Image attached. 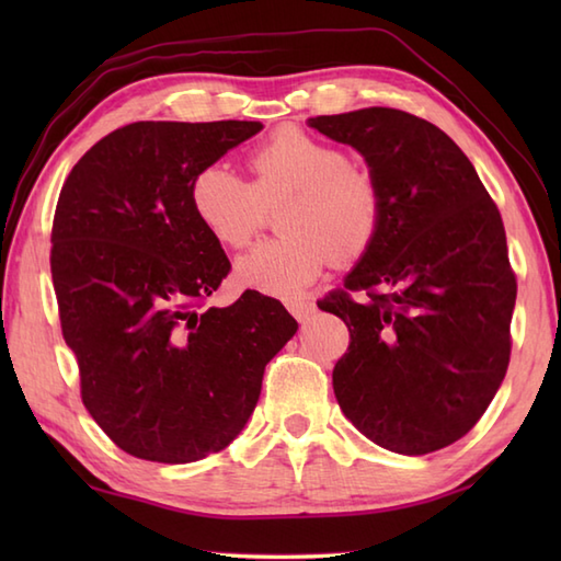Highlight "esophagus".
<instances>
[{
    "label": "esophagus",
    "instance_id": "obj_1",
    "mask_svg": "<svg viewBox=\"0 0 561 561\" xmlns=\"http://www.w3.org/2000/svg\"><path fill=\"white\" fill-rule=\"evenodd\" d=\"M287 308H289L291 316L296 320H308V318L313 316V311H316V306L311 301H306V299H289Z\"/></svg>",
    "mask_w": 561,
    "mask_h": 561
}]
</instances>
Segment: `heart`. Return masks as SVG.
Listing matches in <instances>:
<instances>
[{
  "label": "heart",
  "mask_w": 561,
  "mask_h": 561,
  "mask_svg": "<svg viewBox=\"0 0 561 561\" xmlns=\"http://www.w3.org/2000/svg\"><path fill=\"white\" fill-rule=\"evenodd\" d=\"M253 181L229 165H205L190 185V209L214 241L245 248L279 207L272 238L238 260V279L270 296H296L332 265L362 257L376 241L383 219V195L374 171L347 161L340 147L296 125H284L248 157Z\"/></svg>",
  "instance_id": "b5f03b06"
}]
</instances>
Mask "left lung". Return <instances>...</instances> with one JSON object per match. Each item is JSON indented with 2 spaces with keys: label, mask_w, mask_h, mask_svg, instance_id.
I'll return each mask as SVG.
<instances>
[{
  "label": "left lung",
  "mask_w": 561,
  "mask_h": 561,
  "mask_svg": "<svg viewBox=\"0 0 561 561\" xmlns=\"http://www.w3.org/2000/svg\"><path fill=\"white\" fill-rule=\"evenodd\" d=\"M362 151L383 219L318 308L350 328L332 368L344 416L380 448L424 456L480 422L506 376L516 274L502 214L446 133L396 108L308 121Z\"/></svg>",
  "instance_id": "left-lung-1"
}]
</instances>
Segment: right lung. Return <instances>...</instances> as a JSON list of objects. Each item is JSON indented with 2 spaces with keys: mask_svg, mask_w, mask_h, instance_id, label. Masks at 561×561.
<instances>
[{
  "mask_svg": "<svg viewBox=\"0 0 561 561\" xmlns=\"http://www.w3.org/2000/svg\"><path fill=\"white\" fill-rule=\"evenodd\" d=\"M260 123H133L96 141L59 190L50 272L81 402L141 460L219 453L253 414L265 366L299 323L245 291L205 308L229 274L190 209L193 178Z\"/></svg>",
  "mask_w": 561,
  "mask_h": 561,
  "instance_id": "right-lung-1",
  "label": "right lung"
}]
</instances>
